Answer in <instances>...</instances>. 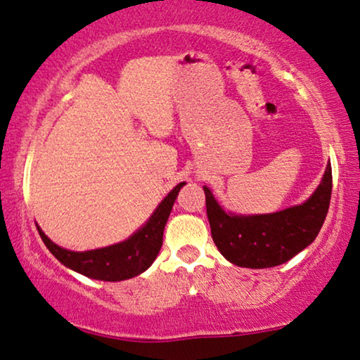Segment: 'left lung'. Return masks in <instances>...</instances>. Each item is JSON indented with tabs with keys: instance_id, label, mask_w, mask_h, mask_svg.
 Returning <instances> with one entry per match:
<instances>
[{
	"instance_id": "left-lung-1",
	"label": "left lung",
	"mask_w": 360,
	"mask_h": 360,
	"mask_svg": "<svg viewBox=\"0 0 360 360\" xmlns=\"http://www.w3.org/2000/svg\"><path fill=\"white\" fill-rule=\"evenodd\" d=\"M207 219L214 244L227 261L240 267L264 269L288 262L319 234L329 211L332 167L306 202L272 214H227L204 186Z\"/></svg>"
}]
</instances>
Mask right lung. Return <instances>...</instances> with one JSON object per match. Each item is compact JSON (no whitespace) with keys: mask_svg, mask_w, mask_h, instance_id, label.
<instances>
[{"mask_svg":"<svg viewBox=\"0 0 360 360\" xmlns=\"http://www.w3.org/2000/svg\"><path fill=\"white\" fill-rule=\"evenodd\" d=\"M186 183H179L169 194L162 199V202L156 207L153 216L149 217L146 224L131 236L129 239L122 240L120 244L108 245V248L93 249V251L76 252L59 248L51 239L38 227V233L46 244L49 252L65 264L70 269L79 272L86 277L106 282H116L131 279L144 272L158 257L159 249L162 245V233L169 217L171 209L179 194L181 188Z\"/></svg>","mask_w":360,"mask_h":360,"instance_id":"add662e5","label":"right lung"}]
</instances>
